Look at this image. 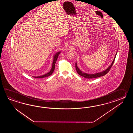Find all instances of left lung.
<instances>
[{
	"label": "left lung",
	"instance_id": "left-lung-1",
	"mask_svg": "<svg viewBox=\"0 0 133 133\" xmlns=\"http://www.w3.org/2000/svg\"><path fill=\"white\" fill-rule=\"evenodd\" d=\"M117 53V51L116 52V55H115V57H114V59L113 60V61H112V63H111V64L105 70L101 72L96 73L95 74H91L86 73H84V72H82V71H81L79 69V68H78V66L77 65V63L76 62V71H77V73L79 75H80L81 76H83V77L86 78H88V79L89 78V79H91V78H96L99 77H100V76H105V75H106L108 73V72H109V71L110 70V69L112 67V66L113 65V64H114V61H115V58H116Z\"/></svg>",
	"mask_w": 133,
	"mask_h": 133
}]
</instances>
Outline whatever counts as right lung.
Wrapping results in <instances>:
<instances>
[{
	"instance_id": "add662e5",
	"label": "right lung",
	"mask_w": 133,
	"mask_h": 133,
	"mask_svg": "<svg viewBox=\"0 0 133 133\" xmlns=\"http://www.w3.org/2000/svg\"><path fill=\"white\" fill-rule=\"evenodd\" d=\"M60 53H61V51H59V52H57V53H56V54L54 55V56H53V63H52V68H51V70H50V71L49 72H48V73L45 74V75H42V76H34L33 77H35V78H43V77H48V76H49L51 75L52 74V73H53L54 70H55V64H56V61H57V57H58V56H59V55Z\"/></svg>"
}]
</instances>
